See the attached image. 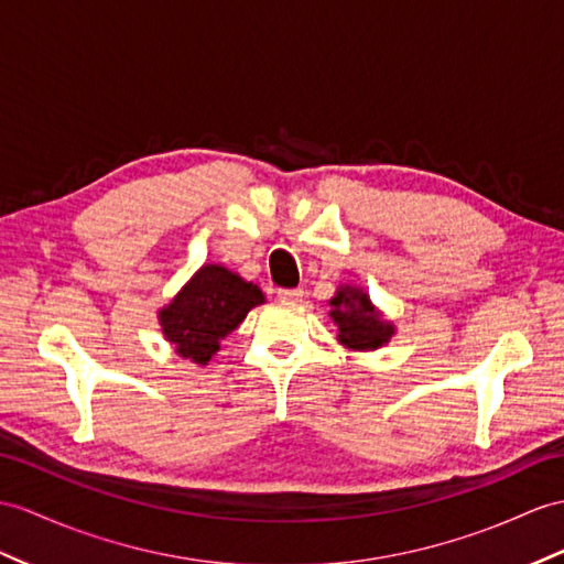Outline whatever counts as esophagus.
<instances>
[{
  "label": "esophagus",
  "mask_w": 564,
  "mask_h": 564,
  "mask_svg": "<svg viewBox=\"0 0 564 564\" xmlns=\"http://www.w3.org/2000/svg\"><path fill=\"white\" fill-rule=\"evenodd\" d=\"M278 299L282 304H299V301L304 299V290H280Z\"/></svg>",
  "instance_id": "obj_1"
}]
</instances>
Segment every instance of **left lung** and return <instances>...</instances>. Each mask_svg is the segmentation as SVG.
I'll return each mask as SVG.
<instances>
[{
    "mask_svg": "<svg viewBox=\"0 0 564 564\" xmlns=\"http://www.w3.org/2000/svg\"><path fill=\"white\" fill-rule=\"evenodd\" d=\"M329 318L337 325L339 345L354 351H373L388 345L394 335V325L380 315L370 304V299L359 286H339L337 294L329 299Z\"/></svg>",
    "mask_w": 564,
    "mask_h": 564,
    "instance_id": "left-lung-1",
    "label": "left lung"
}]
</instances>
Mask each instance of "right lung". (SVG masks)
I'll return each instance as SVG.
<instances>
[{"label":"right lung","instance_id":"1","mask_svg":"<svg viewBox=\"0 0 564 564\" xmlns=\"http://www.w3.org/2000/svg\"><path fill=\"white\" fill-rule=\"evenodd\" d=\"M265 304L263 292L225 265H203L167 306L158 311L162 335L174 351L198 366H208L231 329L253 306Z\"/></svg>","mask_w":564,"mask_h":564}]
</instances>
